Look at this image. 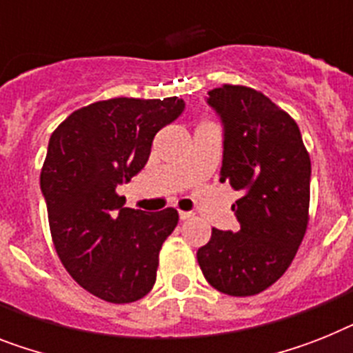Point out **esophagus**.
I'll list each match as a JSON object with an SVG mask.
<instances>
[{"mask_svg": "<svg viewBox=\"0 0 353 353\" xmlns=\"http://www.w3.org/2000/svg\"><path fill=\"white\" fill-rule=\"evenodd\" d=\"M179 216H180V220H189V218H193V212L180 211V212H179Z\"/></svg>", "mask_w": 353, "mask_h": 353, "instance_id": "obj_1", "label": "esophagus"}]
</instances>
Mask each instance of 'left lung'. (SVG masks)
Instances as JSON below:
<instances>
[{
	"label": "left lung",
	"instance_id": "8db88e82",
	"mask_svg": "<svg viewBox=\"0 0 353 353\" xmlns=\"http://www.w3.org/2000/svg\"><path fill=\"white\" fill-rule=\"evenodd\" d=\"M208 103L223 124L220 182L241 191L232 205L240 229H212L196 258L211 287L245 298L276 283L301 245L310 157L296 121L261 92L223 84Z\"/></svg>",
	"mask_w": 353,
	"mask_h": 353
}]
</instances>
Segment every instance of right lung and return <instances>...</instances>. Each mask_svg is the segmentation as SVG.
Masks as SVG:
<instances>
[{
	"label": "right lung",
	"mask_w": 353,
	"mask_h": 353,
	"mask_svg": "<svg viewBox=\"0 0 353 353\" xmlns=\"http://www.w3.org/2000/svg\"><path fill=\"white\" fill-rule=\"evenodd\" d=\"M183 108L179 97L108 99L74 112L50 137L41 191L52 241L68 274L108 303H133L155 285L179 212L124 208L117 185L144 168L155 135Z\"/></svg>",
	"instance_id": "right-lung-1"
}]
</instances>
